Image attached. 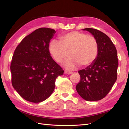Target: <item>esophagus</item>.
Masks as SVG:
<instances>
[{"label":"esophagus","mask_w":129,"mask_h":129,"mask_svg":"<svg viewBox=\"0 0 129 129\" xmlns=\"http://www.w3.org/2000/svg\"><path fill=\"white\" fill-rule=\"evenodd\" d=\"M72 73H73L72 72H69V71H67V70H65V72H64L65 74H72Z\"/></svg>","instance_id":"obj_1"}]
</instances>
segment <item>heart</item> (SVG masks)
<instances>
[{"label": "heart", "instance_id": "b5f03b06", "mask_svg": "<svg viewBox=\"0 0 129 129\" xmlns=\"http://www.w3.org/2000/svg\"><path fill=\"white\" fill-rule=\"evenodd\" d=\"M99 44L92 35L83 32L73 31L61 35L60 42L52 40L49 44V51L56 62L61 63L68 56L65 67L72 69L81 65L87 67L92 64L97 59L99 54Z\"/></svg>", "mask_w": 129, "mask_h": 129}]
</instances>
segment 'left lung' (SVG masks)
I'll return each mask as SVG.
<instances>
[{
	"mask_svg": "<svg viewBox=\"0 0 129 129\" xmlns=\"http://www.w3.org/2000/svg\"><path fill=\"white\" fill-rule=\"evenodd\" d=\"M96 39L99 44L97 59L85 69L79 70L80 76L76 90L86 101L101 100L108 95L117 79L118 67L116 49L107 35L92 28H85Z\"/></svg>",
	"mask_w": 129,
	"mask_h": 129,
	"instance_id": "8db88e82",
	"label": "left lung"
}]
</instances>
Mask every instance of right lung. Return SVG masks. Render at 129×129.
Listing matches in <instances>:
<instances>
[{
	"label": "right lung",
	"mask_w": 129,
	"mask_h": 129,
	"mask_svg": "<svg viewBox=\"0 0 129 129\" xmlns=\"http://www.w3.org/2000/svg\"><path fill=\"white\" fill-rule=\"evenodd\" d=\"M55 32L48 28L35 30L21 40L14 53L10 65L12 85L30 102L48 99L54 90L56 79L64 74L49 51Z\"/></svg>",
	"instance_id": "1"
}]
</instances>
